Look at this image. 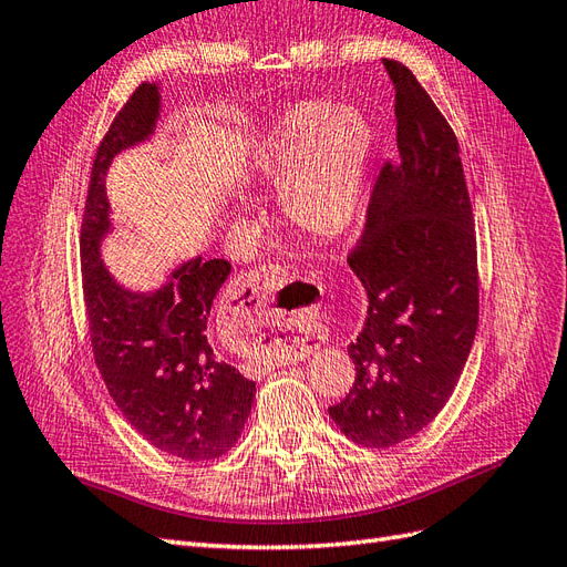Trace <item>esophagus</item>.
Returning <instances> with one entry per match:
<instances>
[{"label":"esophagus","mask_w":567,"mask_h":567,"mask_svg":"<svg viewBox=\"0 0 567 567\" xmlns=\"http://www.w3.org/2000/svg\"><path fill=\"white\" fill-rule=\"evenodd\" d=\"M286 277L288 274L281 267H262L248 271L246 277L236 281V290L231 296L234 308L228 310H231V327L240 346L269 341L271 346H279L286 353L293 355L305 350L308 333L300 327L305 308L279 310L269 305Z\"/></svg>","instance_id":"1"}]
</instances>
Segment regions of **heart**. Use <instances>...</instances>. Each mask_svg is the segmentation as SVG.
<instances>
[{
	"label": "heart",
	"instance_id": "heart-1",
	"mask_svg": "<svg viewBox=\"0 0 567 567\" xmlns=\"http://www.w3.org/2000/svg\"><path fill=\"white\" fill-rule=\"evenodd\" d=\"M374 155V128L358 106L288 104L257 137L248 169L279 188L284 219L305 236L336 240L358 221Z\"/></svg>",
	"mask_w": 567,
	"mask_h": 567
}]
</instances>
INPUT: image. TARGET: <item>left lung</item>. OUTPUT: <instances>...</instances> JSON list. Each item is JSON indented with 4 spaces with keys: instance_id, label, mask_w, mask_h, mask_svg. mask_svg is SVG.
<instances>
[{
    "instance_id": "obj_1",
    "label": "left lung",
    "mask_w": 567,
    "mask_h": 567,
    "mask_svg": "<svg viewBox=\"0 0 567 567\" xmlns=\"http://www.w3.org/2000/svg\"><path fill=\"white\" fill-rule=\"evenodd\" d=\"M395 85L398 162L372 193L360 248L348 257L367 317L348 346L355 384L329 408L360 446L389 449L422 432L446 405L477 333V240L461 147L449 121L401 61Z\"/></svg>"
}]
</instances>
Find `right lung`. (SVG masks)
<instances>
[{"mask_svg":"<svg viewBox=\"0 0 567 567\" xmlns=\"http://www.w3.org/2000/svg\"><path fill=\"white\" fill-rule=\"evenodd\" d=\"M159 116L162 87L143 83L97 150L81 228L90 341L106 391L137 434L183 461H212L236 446L255 403V381L214 355L207 329L231 265L195 255L162 286L135 290L102 259L114 234L106 172L121 152L152 141Z\"/></svg>","mask_w":567,"mask_h":567,"instance_id":"add662e5","label":"right lung"}]
</instances>
